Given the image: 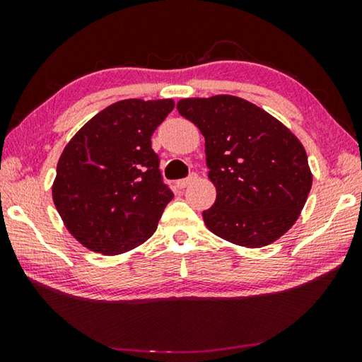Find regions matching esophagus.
Returning a JSON list of instances; mask_svg holds the SVG:
<instances>
[{
	"label": "esophagus",
	"instance_id": "obj_1",
	"mask_svg": "<svg viewBox=\"0 0 362 362\" xmlns=\"http://www.w3.org/2000/svg\"><path fill=\"white\" fill-rule=\"evenodd\" d=\"M198 180V175L196 174H192L188 177V179H182V180H177L175 182V185H177V188H180V189H183V188H187L189 183H193V182H196Z\"/></svg>",
	"mask_w": 362,
	"mask_h": 362
}]
</instances>
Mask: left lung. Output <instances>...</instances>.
Here are the masks:
<instances>
[{"label": "left lung", "mask_w": 362, "mask_h": 362, "mask_svg": "<svg viewBox=\"0 0 362 362\" xmlns=\"http://www.w3.org/2000/svg\"><path fill=\"white\" fill-rule=\"evenodd\" d=\"M179 113L204 136L207 177L216 203L203 212L207 228L243 247H263L297 222L313 174L302 142L289 127L236 95L192 97Z\"/></svg>", "instance_id": "left-lung-1"}]
</instances>
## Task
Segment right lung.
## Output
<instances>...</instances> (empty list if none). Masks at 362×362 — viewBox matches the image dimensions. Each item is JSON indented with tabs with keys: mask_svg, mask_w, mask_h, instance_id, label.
Returning a JSON list of instances; mask_svg holds the SVG:
<instances>
[{
	"mask_svg": "<svg viewBox=\"0 0 362 362\" xmlns=\"http://www.w3.org/2000/svg\"><path fill=\"white\" fill-rule=\"evenodd\" d=\"M174 105L173 99L115 102L65 145L52 199L84 247L124 254L156 231L174 193L163 183L151 136Z\"/></svg>",
	"mask_w": 362,
	"mask_h": 362,
	"instance_id": "right-lung-1",
	"label": "right lung"
}]
</instances>
